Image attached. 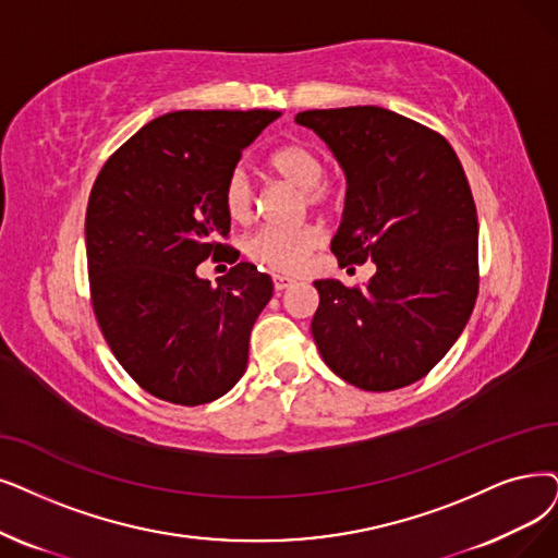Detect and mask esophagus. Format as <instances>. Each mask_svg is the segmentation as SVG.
Returning <instances> with one entry per match:
<instances>
[{"instance_id": "obj_1", "label": "esophagus", "mask_w": 558, "mask_h": 558, "mask_svg": "<svg viewBox=\"0 0 558 558\" xmlns=\"http://www.w3.org/2000/svg\"><path fill=\"white\" fill-rule=\"evenodd\" d=\"M275 291L277 293H281V291H286V288H291L293 286V279H288V277H279V275H275Z\"/></svg>"}]
</instances>
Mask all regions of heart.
<instances>
[{
  "label": "heart",
  "mask_w": 558,
  "mask_h": 558,
  "mask_svg": "<svg viewBox=\"0 0 558 558\" xmlns=\"http://www.w3.org/2000/svg\"><path fill=\"white\" fill-rule=\"evenodd\" d=\"M270 169L283 183L304 192L306 204L316 206L327 198L325 187V162L320 153L304 142H291L279 146L270 155ZM225 208L233 219H247L254 210V185L250 173L242 167H235L225 183ZM323 242V233L316 227L300 229H277L263 227L244 240V256L256 265L267 267L275 272H298Z\"/></svg>",
  "instance_id": "b5f03b06"
}]
</instances>
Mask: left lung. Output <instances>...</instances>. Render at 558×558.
<instances>
[{"mask_svg": "<svg viewBox=\"0 0 558 558\" xmlns=\"http://www.w3.org/2000/svg\"><path fill=\"white\" fill-rule=\"evenodd\" d=\"M295 123L345 173L333 256L375 263L364 288L314 281L318 352L364 391L408 387L451 350L476 304L478 219L464 169L435 130L385 107L308 109Z\"/></svg>", "mask_w": 558, "mask_h": 558, "instance_id": "left-lung-1", "label": "left lung"}]
</instances>
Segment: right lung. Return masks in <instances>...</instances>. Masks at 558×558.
<instances>
[{"instance_id": "obj_1", "label": "right lung", "mask_w": 558, "mask_h": 558, "mask_svg": "<svg viewBox=\"0 0 558 558\" xmlns=\"http://www.w3.org/2000/svg\"><path fill=\"white\" fill-rule=\"evenodd\" d=\"M281 114L183 109L153 119L100 169L84 235L107 345L148 393L175 405L225 396L247 371L252 327L272 279L235 263L217 286L196 265L229 247L225 183Z\"/></svg>"}]
</instances>
